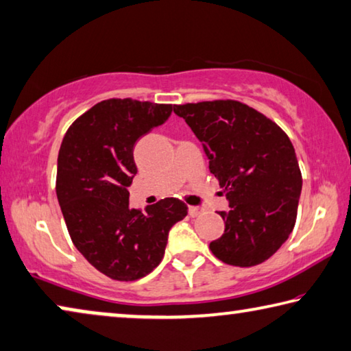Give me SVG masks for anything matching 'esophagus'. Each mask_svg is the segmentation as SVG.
<instances>
[{
	"instance_id": "obj_1",
	"label": "esophagus",
	"mask_w": 351,
	"mask_h": 351,
	"mask_svg": "<svg viewBox=\"0 0 351 351\" xmlns=\"http://www.w3.org/2000/svg\"><path fill=\"white\" fill-rule=\"evenodd\" d=\"M188 213H189V216L196 217V216H199V215H202V213H204V208H202V206H189V208H188Z\"/></svg>"
}]
</instances>
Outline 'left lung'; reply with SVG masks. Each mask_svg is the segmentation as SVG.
<instances>
[{
  "label": "left lung",
  "instance_id": "obj_1",
  "mask_svg": "<svg viewBox=\"0 0 351 351\" xmlns=\"http://www.w3.org/2000/svg\"><path fill=\"white\" fill-rule=\"evenodd\" d=\"M202 143L230 210L210 250L222 263L252 267L269 260L295 226L302 172L289 136L272 119L233 99L174 106Z\"/></svg>",
  "mask_w": 351,
  "mask_h": 351
}]
</instances>
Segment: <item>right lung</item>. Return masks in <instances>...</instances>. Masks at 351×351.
I'll return each mask as SVG.
<instances>
[{
    "mask_svg": "<svg viewBox=\"0 0 351 351\" xmlns=\"http://www.w3.org/2000/svg\"><path fill=\"white\" fill-rule=\"evenodd\" d=\"M171 104L106 99L74 121L57 158L56 193L73 244L91 266L117 281L146 277L163 260L168 233L188 206L166 197L146 213L129 208L138 138L163 124Z\"/></svg>",
    "mask_w": 351,
    "mask_h": 351,
    "instance_id": "obj_1",
    "label": "right lung"
}]
</instances>
